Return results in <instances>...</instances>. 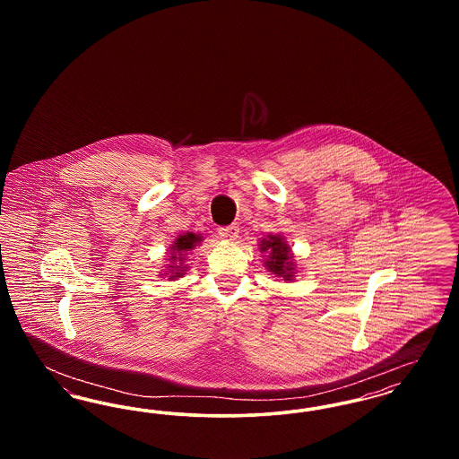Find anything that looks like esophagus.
Returning <instances> with one entry per match:
<instances>
[{
  "label": "esophagus",
  "instance_id": "1",
  "mask_svg": "<svg viewBox=\"0 0 459 459\" xmlns=\"http://www.w3.org/2000/svg\"><path fill=\"white\" fill-rule=\"evenodd\" d=\"M219 236L221 239L225 240L238 239L239 238V225L232 223L229 227H221V229H219Z\"/></svg>",
  "mask_w": 459,
  "mask_h": 459
}]
</instances>
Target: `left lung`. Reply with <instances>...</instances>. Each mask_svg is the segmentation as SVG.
<instances>
[{"label":"left lung","mask_w":459,"mask_h":459,"mask_svg":"<svg viewBox=\"0 0 459 459\" xmlns=\"http://www.w3.org/2000/svg\"><path fill=\"white\" fill-rule=\"evenodd\" d=\"M260 251H268L264 266L275 273L277 277H284L285 281H292L294 277V263H292V255L290 247L285 244L281 236H266V239L262 240Z\"/></svg>","instance_id":"left-lung-1"}]
</instances>
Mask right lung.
Wrapping results in <instances>:
<instances>
[{
  "label": "right lung",
  "instance_id": "add662e5",
  "mask_svg": "<svg viewBox=\"0 0 459 459\" xmlns=\"http://www.w3.org/2000/svg\"><path fill=\"white\" fill-rule=\"evenodd\" d=\"M197 242H201V238L196 236V234H193V232H187V234H184V236H178L177 240H175L174 244H172V256H170V260L169 262L172 263V264H169V273H171L169 276V279H177V277H182L184 275V268H186V264H184V256L187 255V251H191L195 246H196ZM180 262L181 264L178 265V263ZM168 275V273H167Z\"/></svg>",
  "mask_w": 459,
  "mask_h": 459
}]
</instances>
